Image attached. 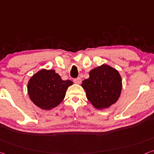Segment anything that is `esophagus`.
<instances>
[{
	"instance_id": "34e87169",
	"label": "esophagus",
	"mask_w": 154,
	"mask_h": 154,
	"mask_svg": "<svg viewBox=\"0 0 154 154\" xmlns=\"http://www.w3.org/2000/svg\"><path fill=\"white\" fill-rule=\"evenodd\" d=\"M74 82L75 84H79L80 83L82 82V79L80 77H77V79H74Z\"/></svg>"
}]
</instances>
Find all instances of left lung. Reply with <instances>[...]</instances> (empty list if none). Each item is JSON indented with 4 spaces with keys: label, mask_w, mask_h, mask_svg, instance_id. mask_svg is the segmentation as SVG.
Listing matches in <instances>:
<instances>
[{
    "label": "left lung",
    "mask_w": 154,
    "mask_h": 154,
    "mask_svg": "<svg viewBox=\"0 0 154 154\" xmlns=\"http://www.w3.org/2000/svg\"><path fill=\"white\" fill-rule=\"evenodd\" d=\"M87 99L97 109H106L118 101L122 91V78L115 68L104 65L89 72L82 84Z\"/></svg>",
    "instance_id": "1"
}]
</instances>
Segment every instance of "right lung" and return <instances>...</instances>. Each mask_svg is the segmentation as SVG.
Segmentation results:
<instances>
[{"label": "right lung", "instance_id": "right-lung-1", "mask_svg": "<svg viewBox=\"0 0 154 154\" xmlns=\"http://www.w3.org/2000/svg\"><path fill=\"white\" fill-rule=\"evenodd\" d=\"M72 84L70 80L61 79L54 70L43 69L29 79L27 91L34 104L42 109L50 110L62 102L68 87Z\"/></svg>", "mask_w": 154, "mask_h": 154}]
</instances>
